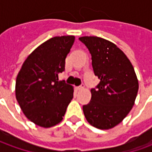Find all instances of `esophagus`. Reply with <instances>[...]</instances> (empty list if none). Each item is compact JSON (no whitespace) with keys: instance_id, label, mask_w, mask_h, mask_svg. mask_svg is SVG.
<instances>
[{"instance_id":"34e87169","label":"esophagus","mask_w":152,"mask_h":152,"mask_svg":"<svg viewBox=\"0 0 152 152\" xmlns=\"http://www.w3.org/2000/svg\"><path fill=\"white\" fill-rule=\"evenodd\" d=\"M84 88H85V86H84V85H81V86H78V87H77L76 89H77V90H82V89H84Z\"/></svg>"}]
</instances>
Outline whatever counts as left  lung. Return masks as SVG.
<instances>
[{
	"instance_id": "left-lung-1",
	"label": "left lung",
	"mask_w": 152,
	"mask_h": 152,
	"mask_svg": "<svg viewBox=\"0 0 152 152\" xmlns=\"http://www.w3.org/2000/svg\"><path fill=\"white\" fill-rule=\"evenodd\" d=\"M92 56L100 82L91 89V100L83 106L86 120L94 127L109 129L121 123L131 109L138 91V80L129 59L114 43L98 37H82Z\"/></svg>"
}]
</instances>
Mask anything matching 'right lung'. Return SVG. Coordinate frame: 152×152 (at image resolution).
<instances>
[{"label":"right lung","mask_w":152,"mask_h":152,"mask_svg":"<svg viewBox=\"0 0 152 152\" xmlns=\"http://www.w3.org/2000/svg\"><path fill=\"white\" fill-rule=\"evenodd\" d=\"M74 41V36L50 38L28 55L17 76L16 99L25 116L38 126L60 123L72 99V86L58 80V74L65 70Z\"/></svg>","instance_id":"right-lung-1"}]
</instances>
